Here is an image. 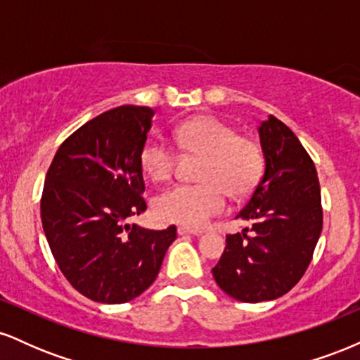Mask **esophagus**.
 Segmentation results:
<instances>
[{
    "label": "esophagus",
    "mask_w": 360,
    "mask_h": 360,
    "mask_svg": "<svg viewBox=\"0 0 360 360\" xmlns=\"http://www.w3.org/2000/svg\"><path fill=\"white\" fill-rule=\"evenodd\" d=\"M177 233L179 235H201L200 230L188 229V226H179V229H177Z\"/></svg>",
    "instance_id": "obj_1"
}]
</instances>
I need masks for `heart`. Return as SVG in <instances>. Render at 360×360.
Returning a JSON list of instances; mask_svg holds the SVG:
<instances>
[{"label":"heart","mask_w":360,"mask_h":360,"mask_svg":"<svg viewBox=\"0 0 360 360\" xmlns=\"http://www.w3.org/2000/svg\"><path fill=\"white\" fill-rule=\"evenodd\" d=\"M172 137L186 154L201 157V183L176 186L157 200L155 212L164 221L203 229L225 210V191L233 198L245 196L262 176L264 155L257 140L237 135L221 120L208 115L186 120L172 130ZM139 160L154 183H167L174 174V152L160 140H147Z\"/></svg>","instance_id":"1"}]
</instances>
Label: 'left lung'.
Returning a JSON list of instances; mask_svg holds the SVG:
<instances>
[{
    "label": "left lung",
    "mask_w": 360,
    "mask_h": 360,
    "mask_svg": "<svg viewBox=\"0 0 360 360\" xmlns=\"http://www.w3.org/2000/svg\"><path fill=\"white\" fill-rule=\"evenodd\" d=\"M257 130L266 169L237 214L250 226L226 235L212 269L220 289L243 303L286 295L308 269L323 226L316 169L298 137L272 115Z\"/></svg>",
    "instance_id": "obj_1"
}]
</instances>
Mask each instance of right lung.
Returning <instances> with one entry per match:
<instances>
[{"instance_id":"1","label":"right lung","mask_w":360,"mask_h":360,"mask_svg":"<svg viewBox=\"0 0 360 360\" xmlns=\"http://www.w3.org/2000/svg\"><path fill=\"white\" fill-rule=\"evenodd\" d=\"M155 111L123 105L62 142L45 177L40 214L65 279L86 298L118 304L154 283L176 226L147 230L128 218L147 210L140 148Z\"/></svg>"}]
</instances>
